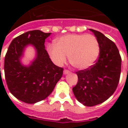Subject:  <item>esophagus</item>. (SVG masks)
Listing matches in <instances>:
<instances>
[{
  "instance_id": "obj_1",
  "label": "esophagus",
  "mask_w": 128,
  "mask_h": 128,
  "mask_svg": "<svg viewBox=\"0 0 128 128\" xmlns=\"http://www.w3.org/2000/svg\"><path fill=\"white\" fill-rule=\"evenodd\" d=\"M70 71L68 70H64V75H67V74H69L70 73Z\"/></svg>"
}]
</instances>
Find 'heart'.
Masks as SVG:
<instances>
[{
  "label": "heart",
  "instance_id": "1",
  "mask_svg": "<svg viewBox=\"0 0 128 128\" xmlns=\"http://www.w3.org/2000/svg\"><path fill=\"white\" fill-rule=\"evenodd\" d=\"M50 59L62 65L69 57L70 63L78 69H86L94 63L99 54V45L96 37L90 34H69L59 38L56 44L47 46Z\"/></svg>",
  "mask_w": 128,
  "mask_h": 128
}]
</instances>
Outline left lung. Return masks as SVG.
<instances>
[{"label":"left lung","mask_w":128,"mask_h":128,"mask_svg":"<svg viewBox=\"0 0 128 128\" xmlns=\"http://www.w3.org/2000/svg\"><path fill=\"white\" fill-rule=\"evenodd\" d=\"M89 30L99 42V58L89 68L76 72L78 82L72 92L81 104L94 106L106 101L115 91L120 79L121 58L112 40L101 32Z\"/></svg>","instance_id":"left-lung-1"}]
</instances>
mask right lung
<instances>
[{
    "instance_id": "obj_1",
    "label": "right lung",
    "mask_w": 128,
    "mask_h": 128,
    "mask_svg": "<svg viewBox=\"0 0 128 128\" xmlns=\"http://www.w3.org/2000/svg\"><path fill=\"white\" fill-rule=\"evenodd\" d=\"M50 34L34 30L16 37L11 42L4 58L8 88L16 98L26 104L46 99L63 74V68L53 64L45 49V40ZM29 45L34 46L36 54L31 64L24 66L21 59Z\"/></svg>"
}]
</instances>
